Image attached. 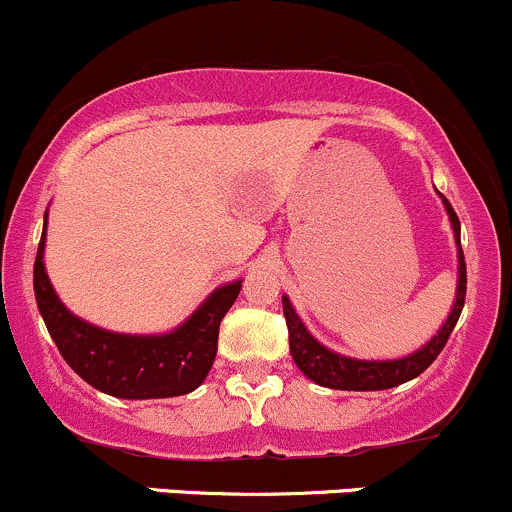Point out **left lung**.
<instances>
[{
  "label": "left lung",
  "instance_id": "obj_1",
  "mask_svg": "<svg viewBox=\"0 0 512 512\" xmlns=\"http://www.w3.org/2000/svg\"><path fill=\"white\" fill-rule=\"evenodd\" d=\"M442 197V205L447 210L449 224H452L454 232V244H456V298L452 302V310H449L447 320L442 322V327L437 329V334L415 349L408 356H400V359H354V356L337 354V351L327 349L322 342H317L310 332H307L305 322L300 320V315L295 312L293 302L288 295H283V315L288 322V334H290V354H293L295 366L305 373L310 381H315L317 386L334 388V390H386L395 388L400 383H408L412 378L420 376L427 366L432 364L439 356V351L447 344L449 334L459 322L461 310H464V298H466V263H464V251H461V224L456 212L449 205L447 197L442 192H437Z\"/></svg>",
  "mask_w": 512,
  "mask_h": 512
}]
</instances>
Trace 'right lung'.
<instances>
[{
    "mask_svg": "<svg viewBox=\"0 0 512 512\" xmlns=\"http://www.w3.org/2000/svg\"><path fill=\"white\" fill-rule=\"evenodd\" d=\"M48 210L34 263V293L48 334L68 366L102 393L124 400L185 395L210 373L217 356L219 324L234 305L244 280L214 288L185 322L163 334L109 332L80 320L63 305L43 263Z\"/></svg>",
    "mask_w": 512,
    "mask_h": 512,
    "instance_id": "1",
    "label": "right lung"
}]
</instances>
